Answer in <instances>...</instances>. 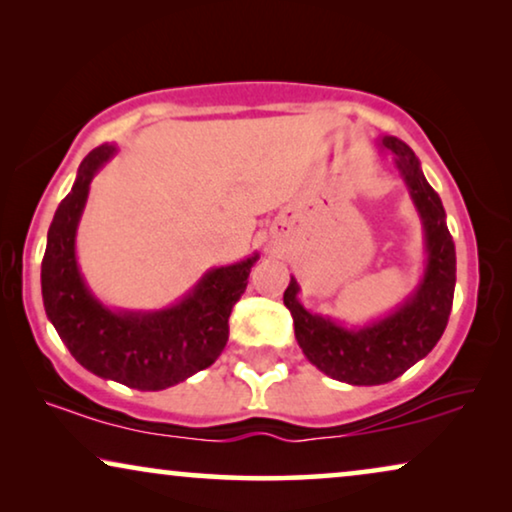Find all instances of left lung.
<instances>
[{"label": "left lung", "instance_id": "obj_1", "mask_svg": "<svg viewBox=\"0 0 512 512\" xmlns=\"http://www.w3.org/2000/svg\"><path fill=\"white\" fill-rule=\"evenodd\" d=\"M382 149L394 156L424 223L429 258L417 291L389 317L363 328H345L307 312L298 303L300 289L293 277L284 291V305L293 317V331L303 354L321 373L356 387L396 380L436 347L450 319L457 282V254L438 193L429 186L408 144L398 137H382Z\"/></svg>", "mask_w": 512, "mask_h": 512}]
</instances>
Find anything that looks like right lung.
I'll list each match as a JSON object with an SVG mask.
<instances>
[{
    "instance_id": "right-lung-1",
    "label": "right lung",
    "mask_w": 512,
    "mask_h": 512,
    "mask_svg": "<svg viewBox=\"0 0 512 512\" xmlns=\"http://www.w3.org/2000/svg\"><path fill=\"white\" fill-rule=\"evenodd\" d=\"M114 151L109 144L90 151L72 193L55 209L41 261V296L46 317L83 368L125 387L160 391L219 359L228 342V317L247 289L258 254L209 270L167 310L114 312L104 307L83 282L74 242L90 181Z\"/></svg>"
}]
</instances>
